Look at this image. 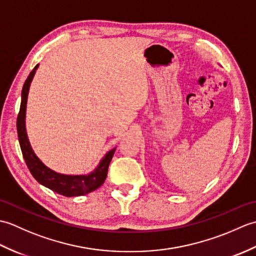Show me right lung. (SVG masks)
<instances>
[{
	"label": "right lung",
	"instance_id": "1",
	"mask_svg": "<svg viewBox=\"0 0 256 256\" xmlns=\"http://www.w3.org/2000/svg\"><path fill=\"white\" fill-rule=\"evenodd\" d=\"M37 68L38 64L32 70V72L27 77L23 86L20 108L18 116V122H16L18 142L26 165L28 167L32 177L38 182L42 184V186L50 188L54 192L62 194L64 197H77V196H84L94 192L106 180L108 175V165H110V162L114 155V152H116V148L108 152L103 156V158L100 160L99 165L96 166V170L88 174V175H64V174L54 172L50 168H48L42 164V160L38 158L32 148L26 133L25 114L30 86Z\"/></svg>",
	"mask_w": 256,
	"mask_h": 256
}]
</instances>
